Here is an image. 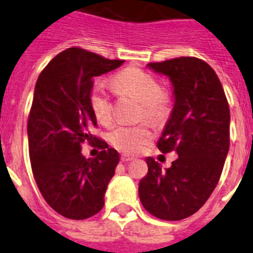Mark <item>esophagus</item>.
Wrapping results in <instances>:
<instances>
[{"mask_svg":"<svg viewBox=\"0 0 253 253\" xmlns=\"http://www.w3.org/2000/svg\"><path fill=\"white\" fill-rule=\"evenodd\" d=\"M121 160H122V162H131V160H133V157H131L128 154H122V155H121Z\"/></svg>","mask_w":253,"mask_h":253,"instance_id":"1","label":"esophagus"}]
</instances>
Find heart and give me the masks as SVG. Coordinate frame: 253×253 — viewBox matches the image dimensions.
Masks as SVG:
<instances>
[{
    "mask_svg": "<svg viewBox=\"0 0 253 253\" xmlns=\"http://www.w3.org/2000/svg\"><path fill=\"white\" fill-rule=\"evenodd\" d=\"M118 93L129 94L142 103L141 117L159 122L170 111V95L162 87L153 75L140 69H126L113 79ZM90 105L94 116L100 124H108L112 118V100L103 84H95L90 93ZM151 131L145 125H120L108 135L114 148L126 153H137L151 140Z\"/></svg>",
    "mask_w": 253,
    "mask_h": 253,
    "instance_id": "obj_1",
    "label": "heart"
}]
</instances>
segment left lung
<instances>
[{"instance_id": "left-lung-1", "label": "left lung", "mask_w": 253, "mask_h": 253, "mask_svg": "<svg viewBox=\"0 0 253 253\" xmlns=\"http://www.w3.org/2000/svg\"><path fill=\"white\" fill-rule=\"evenodd\" d=\"M148 67L173 85L174 105L158 149L174 150L178 158L166 170L146 158L140 201L157 218L181 220L195 214L218 184L229 150V105L218 75L205 61L179 57Z\"/></svg>"}]
</instances>
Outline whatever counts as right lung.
I'll list each match as a JSON object with an SVG mask.
<instances>
[{
	"label": "right lung",
	"instance_id": "right-lung-1",
	"mask_svg": "<svg viewBox=\"0 0 253 253\" xmlns=\"http://www.w3.org/2000/svg\"><path fill=\"white\" fill-rule=\"evenodd\" d=\"M122 63L72 47L57 54L35 84L28 120L33 174L48 205L67 219H87L104 205L120 155L90 133L96 126L90 93L95 76ZM85 141H98V157L86 160L81 154Z\"/></svg>",
	"mask_w": 253,
	"mask_h": 253
}]
</instances>
